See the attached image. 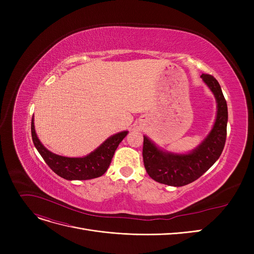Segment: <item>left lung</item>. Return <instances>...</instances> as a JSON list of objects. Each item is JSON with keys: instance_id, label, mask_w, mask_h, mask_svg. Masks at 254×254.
Returning <instances> with one entry per match:
<instances>
[{"instance_id": "obj_1", "label": "left lung", "mask_w": 254, "mask_h": 254, "mask_svg": "<svg viewBox=\"0 0 254 254\" xmlns=\"http://www.w3.org/2000/svg\"><path fill=\"white\" fill-rule=\"evenodd\" d=\"M217 101V117L213 129L198 148L188 155L161 151L144 136L143 161L150 178L173 187H183L197 180L216 162L225 147L228 107L218 81L210 74H201Z\"/></svg>"}]
</instances>
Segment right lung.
I'll use <instances>...</instances> for the list:
<instances>
[{
    "mask_svg": "<svg viewBox=\"0 0 254 254\" xmlns=\"http://www.w3.org/2000/svg\"><path fill=\"white\" fill-rule=\"evenodd\" d=\"M127 133V131H123L112 135L87 157L66 158L57 156L44 147L37 137L34 119L32 120V137L37 150L51 170L66 180H89L103 176L108 170L114 151Z\"/></svg>",
    "mask_w": 254,
    "mask_h": 254,
    "instance_id": "add662e5",
    "label": "right lung"
}]
</instances>
